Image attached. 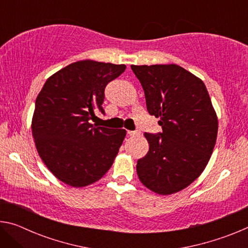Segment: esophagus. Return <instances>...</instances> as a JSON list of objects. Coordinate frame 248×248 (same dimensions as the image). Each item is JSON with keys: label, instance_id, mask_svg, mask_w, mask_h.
Wrapping results in <instances>:
<instances>
[{"label": "esophagus", "instance_id": "34e87169", "mask_svg": "<svg viewBox=\"0 0 248 248\" xmlns=\"http://www.w3.org/2000/svg\"><path fill=\"white\" fill-rule=\"evenodd\" d=\"M127 133L129 134V136H130V137H134V136H139V134H140V132H139V131H130V130H129V131H128Z\"/></svg>", "mask_w": 248, "mask_h": 248}]
</instances>
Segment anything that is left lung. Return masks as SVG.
<instances>
[{"label":"left lung","mask_w":248,"mask_h":248,"mask_svg":"<svg viewBox=\"0 0 248 248\" xmlns=\"http://www.w3.org/2000/svg\"><path fill=\"white\" fill-rule=\"evenodd\" d=\"M143 87L146 109L162 132L144 133L150 149L137 163L140 182L171 195L194 182L215 149L217 118L204 83L177 64L131 65Z\"/></svg>","instance_id":"obj_1"}]
</instances>
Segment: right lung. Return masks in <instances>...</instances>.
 <instances>
[{
    "label": "right lung",
    "mask_w": 248,
    "mask_h": 248,
    "mask_svg": "<svg viewBox=\"0 0 248 248\" xmlns=\"http://www.w3.org/2000/svg\"><path fill=\"white\" fill-rule=\"evenodd\" d=\"M124 64L83 60L58 71L37 96L31 131L49 170L72 187L97 182L110 169L125 137L124 129L90 123L95 110L105 115V87Z\"/></svg>",
    "instance_id": "obj_1"
}]
</instances>
